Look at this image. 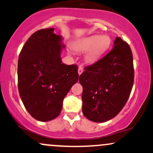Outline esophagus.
<instances>
[{"instance_id": "34e87169", "label": "esophagus", "mask_w": 153, "mask_h": 153, "mask_svg": "<svg viewBox=\"0 0 153 153\" xmlns=\"http://www.w3.org/2000/svg\"><path fill=\"white\" fill-rule=\"evenodd\" d=\"M78 72V75H80L82 74V72H83V69H82V67H79Z\"/></svg>"}]
</instances>
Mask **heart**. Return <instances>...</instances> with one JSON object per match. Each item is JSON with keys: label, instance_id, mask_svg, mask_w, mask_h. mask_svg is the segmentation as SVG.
I'll list each match as a JSON object with an SVG mask.
<instances>
[{"label": "heart", "instance_id": "b5f03b06", "mask_svg": "<svg viewBox=\"0 0 153 153\" xmlns=\"http://www.w3.org/2000/svg\"><path fill=\"white\" fill-rule=\"evenodd\" d=\"M111 39L107 35H93L80 41L75 45V49L80 52H87L85 60L91 64L97 61L108 50Z\"/></svg>", "mask_w": 153, "mask_h": 153}]
</instances>
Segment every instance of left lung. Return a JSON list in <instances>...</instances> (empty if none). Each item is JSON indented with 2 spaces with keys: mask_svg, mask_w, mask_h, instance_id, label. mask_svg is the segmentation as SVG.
I'll list each match as a JSON object with an SVG mask.
<instances>
[{
  "mask_svg": "<svg viewBox=\"0 0 153 153\" xmlns=\"http://www.w3.org/2000/svg\"><path fill=\"white\" fill-rule=\"evenodd\" d=\"M85 70L79 78L82 86V114L94 122L110 120L122 109L132 88L134 66L130 47L117 37L113 49Z\"/></svg>",
  "mask_w": 153,
  "mask_h": 153,
  "instance_id": "1",
  "label": "left lung"
}]
</instances>
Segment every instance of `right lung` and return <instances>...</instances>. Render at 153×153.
<instances>
[{"instance_id": "right-lung-1", "label": "right lung", "mask_w": 153, "mask_h": 153, "mask_svg": "<svg viewBox=\"0 0 153 153\" xmlns=\"http://www.w3.org/2000/svg\"><path fill=\"white\" fill-rule=\"evenodd\" d=\"M54 29L34 33L19 57V95L27 111L40 122L58 117L63 99L79 77L78 66L62 62L61 52L65 46Z\"/></svg>"}]
</instances>
